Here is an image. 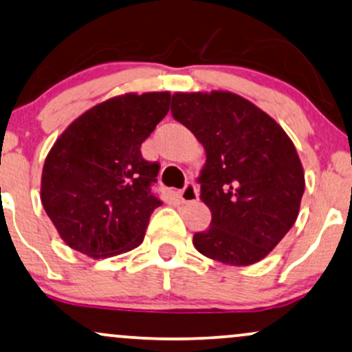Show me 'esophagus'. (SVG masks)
Listing matches in <instances>:
<instances>
[{"instance_id": "obj_1", "label": "esophagus", "mask_w": 352, "mask_h": 352, "mask_svg": "<svg viewBox=\"0 0 352 352\" xmlns=\"http://www.w3.org/2000/svg\"><path fill=\"white\" fill-rule=\"evenodd\" d=\"M179 198L182 203H192L198 200V188L193 182H187L185 187L179 192Z\"/></svg>"}]
</instances>
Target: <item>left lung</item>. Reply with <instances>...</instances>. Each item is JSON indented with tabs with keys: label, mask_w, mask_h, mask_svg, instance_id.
Listing matches in <instances>:
<instances>
[{
	"label": "left lung",
	"mask_w": 352,
	"mask_h": 352,
	"mask_svg": "<svg viewBox=\"0 0 352 352\" xmlns=\"http://www.w3.org/2000/svg\"><path fill=\"white\" fill-rule=\"evenodd\" d=\"M170 111L206 151L198 182L211 223L193 234L197 251L230 265L264 259L298 217L305 175L294 142L230 91L175 93Z\"/></svg>",
	"instance_id": "8db88e82"
}]
</instances>
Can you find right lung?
Returning <instances> with one entry per match:
<instances>
[{"label": "right lung", "instance_id": "1", "mask_svg": "<svg viewBox=\"0 0 352 352\" xmlns=\"http://www.w3.org/2000/svg\"><path fill=\"white\" fill-rule=\"evenodd\" d=\"M170 93L116 96L63 131L42 168L41 200L60 238L90 257L131 251L162 205L152 192L159 162L141 144L168 111Z\"/></svg>", "mask_w": 352, "mask_h": 352}]
</instances>
